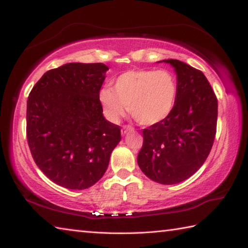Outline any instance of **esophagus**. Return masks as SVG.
<instances>
[{
  "label": "esophagus",
  "mask_w": 248,
  "mask_h": 248,
  "mask_svg": "<svg viewBox=\"0 0 248 248\" xmlns=\"http://www.w3.org/2000/svg\"><path fill=\"white\" fill-rule=\"evenodd\" d=\"M132 130H133L132 127H130V125H128V124H124L123 129H121V134H125L129 131H132Z\"/></svg>",
  "instance_id": "1"
}]
</instances>
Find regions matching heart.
<instances>
[{"instance_id": "obj_1", "label": "heart", "mask_w": 248, "mask_h": 248, "mask_svg": "<svg viewBox=\"0 0 248 248\" xmlns=\"http://www.w3.org/2000/svg\"><path fill=\"white\" fill-rule=\"evenodd\" d=\"M177 97V83L167 70H132L121 74L114 91H100L99 99L108 120L117 123L127 107L138 123L152 125L161 123L173 110Z\"/></svg>"}]
</instances>
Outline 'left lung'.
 I'll use <instances>...</instances> for the list:
<instances>
[{
    "label": "left lung",
    "instance_id": "obj_1",
    "mask_svg": "<svg viewBox=\"0 0 248 248\" xmlns=\"http://www.w3.org/2000/svg\"><path fill=\"white\" fill-rule=\"evenodd\" d=\"M177 75V97L167 118L143 129L138 164L150 179L163 185L184 182L198 170L217 133V99L201 71L169 59Z\"/></svg>",
    "mask_w": 248,
    "mask_h": 248
}]
</instances>
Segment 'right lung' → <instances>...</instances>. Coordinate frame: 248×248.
Segmentation results:
<instances>
[{
    "instance_id": "add662e5",
    "label": "right lung",
    "mask_w": 248,
    "mask_h": 248,
    "mask_svg": "<svg viewBox=\"0 0 248 248\" xmlns=\"http://www.w3.org/2000/svg\"><path fill=\"white\" fill-rule=\"evenodd\" d=\"M108 66L66 63L46 72L27 99L26 134L41 171L68 189H86L103 177L121 140L103 116L99 91Z\"/></svg>"
}]
</instances>
